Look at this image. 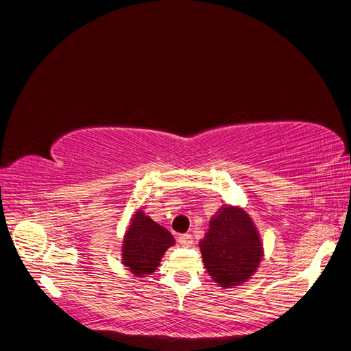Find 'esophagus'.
Listing matches in <instances>:
<instances>
[{
	"mask_svg": "<svg viewBox=\"0 0 351 351\" xmlns=\"http://www.w3.org/2000/svg\"><path fill=\"white\" fill-rule=\"evenodd\" d=\"M178 243L184 247H189V246H192V244H193V237H192V234H189V232H184V234L178 236Z\"/></svg>",
	"mask_w": 351,
	"mask_h": 351,
	"instance_id": "obj_1",
	"label": "esophagus"
}]
</instances>
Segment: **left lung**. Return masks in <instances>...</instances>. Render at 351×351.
<instances>
[{
  "label": "left lung",
  "mask_w": 351,
  "mask_h": 351,
  "mask_svg": "<svg viewBox=\"0 0 351 351\" xmlns=\"http://www.w3.org/2000/svg\"><path fill=\"white\" fill-rule=\"evenodd\" d=\"M199 246L208 274L221 287L249 280L262 258V244L250 217L234 206L222 208L210 219L208 234Z\"/></svg>",
  "instance_id": "8db88e82"
}]
</instances>
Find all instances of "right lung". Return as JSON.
Returning <instances> with one entry per match:
<instances>
[{"label":"right lung","instance_id":"add662e5","mask_svg":"<svg viewBox=\"0 0 351 351\" xmlns=\"http://www.w3.org/2000/svg\"><path fill=\"white\" fill-rule=\"evenodd\" d=\"M173 244L171 232L146 217L142 210H137L123 246L124 265L137 277L151 274Z\"/></svg>","mask_w":351,"mask_h":351}]
</instances>
